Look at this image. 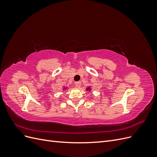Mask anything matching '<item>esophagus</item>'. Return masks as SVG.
Segmentation results:
<instances>
[{
  "label": "esophagus",
  "instance_id": "1",
  "mask_svg": "<svg viewBox=\"0 0 157 157\" xmlns=\"http://www.w3.org/2000/svg\"><path fill=\"white\" fill-rule=\"evenodd\" d=\"M75 85L76 87L80 88V86H81V82H76L75 84Z\"/></svg>",
  "mask_w": 157,
  "mask_h": 157
}]
</instances>
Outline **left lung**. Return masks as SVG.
<instances>
[{
    "label": "left lung",
    "instance_id": "8db88e82",
    "mask_svg": "<svg viewBox=\"0 0 157 157\" xmlns=\"http://www.w3.org/2000/svg\"><path fill=\"white\" fill-rule=\"evenodd\" d=\"M86 90V91H88H88H91V88H90V87H88Z\"/></svg>",
    "mask_w": 157,
    "mask_h": 157
}]
</instances>
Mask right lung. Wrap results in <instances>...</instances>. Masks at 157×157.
Returning a JSON list of instances; mask_svg holds the SVG:
<instances>
[{"label": "right lung", "mask_w": 157, "mask_h": 157, "mask_svg": "<svg viewBox=\"0 0 157 157\" xmlns=\"http://www.w3.org/2000/svg\"><path fill=\"white\" fill-rule=\"evenodd\" d=\"M66 89H67V87H65V88H63V90H66Z\"/></svg>", "instance_id": "add662e5"}]
</instances>
